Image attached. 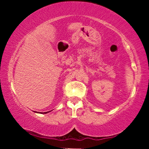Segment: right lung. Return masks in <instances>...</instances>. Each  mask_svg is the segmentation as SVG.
Here are the masks:
<instances>
[{
  "mask_svg": "<svg viewBox=\"0 0 149 149\" xmlns=\"http://www.w3.org/2000/svg\"><path fill=\"white\" fill-rule=\"evenodd\" d=\"M49 112V111H48ZM48 112H45V113H48Z\"/></svg>",
  "mask_w": 149,
  "mask_h": 149,
  "instance_id": "right-lung-1",
  "label": "right lung"
}]
</instances>
